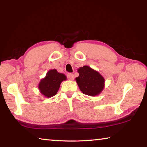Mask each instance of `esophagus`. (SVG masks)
<instances>
[{"mask_svg": "<svg viewBox=\"0 0 147 147\" xmlns=\"http://www.w3.org/2000/svg\"><path fill=\"white\" fill-rule=\"evenodd\" d=\"M74 74L73 73H69L67 74V78L70 80H74Z\"/></svg>", "mask_w": 147, "mask_h": 147, "instance_id": "esophagus-1", "label": "esophagus"}]
</instances>
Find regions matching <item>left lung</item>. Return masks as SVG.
I'll use <instances>...</instances> for the list:
<instances>
[{
  "label": "left lung",
  "mask_w": 147,
  "mask_h": 147,
  "mask_svg": "<svg viewBox=\"0 0 147 147\" xmlns=\"http://www.w3.org/2000/svg\"><path fill=\"white\" fill-rule=\"evenodd\" d=\"M79 76L76 81L83 94L95 96L103 91L105 86V79L99 73L89 66H84L78 69Z\"/></svg>",
  "instance_id": "1"
}]
</instances>
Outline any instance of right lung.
I'll return each instance as SVG.
<instances>
[{"mask_svg":"<svg viewBox=\"0 0 147 147\" xmlns=\"http://www.w3.org/2000/svg\"><path fill=\"white\" fill-rule=\"evenodd\" d=\"M67 77L64 74L59 73L57 70H50L45 78L40 80L38 84V89L42 94L46 97L54 96L59 89L60 84Z\"/></svg>","mask_w":147,"mask_h":147,"instance_id":"1","label":"right lung"}]
</instances>
